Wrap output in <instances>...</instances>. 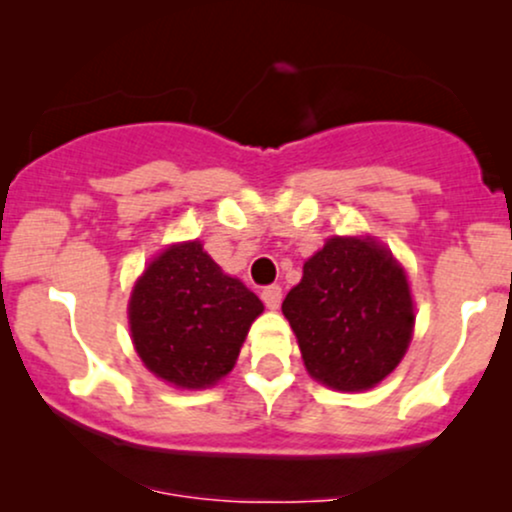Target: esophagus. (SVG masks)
<instances>
[{
	"mask_svg": "<svg viewBox=\"0 0 512 512\" xmlns=\"http://www.w3.org/2000/svg\"><path fill=\"white\" fill-rule=\"evenodd\" d=\"M281 296H284V293H281V286H276V284L267 286V289H262V301H264V305H267L269 310L279 308Z\"/></svg>",
	"mask_w": 512,
	"mask_h": 512,
	"instance_id": "esophagus-1",
	"label": "esophagus"
}]
</instances>
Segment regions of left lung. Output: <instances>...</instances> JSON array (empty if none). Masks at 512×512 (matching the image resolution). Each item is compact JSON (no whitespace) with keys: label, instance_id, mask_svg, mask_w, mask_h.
Here are the masks:
<instances>
[{"label":"left lung","instance_id":"1","mask_svg":"<svg viewBox=\"0 0 512 512\" xmlns=\"http://www.w3.org/2000/svg\"><path fill=\"white\" fill-rule=\"evenodd\" d=\"M281 310L308 373L342 392H363L385 380L414 332L407 274L370 236L327 238L303 264L301 284Z\"/></svg>","mask_w":512,"mask_h":512}]
</instances>
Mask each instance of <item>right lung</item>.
<instances>
[{
	"mask_svg": "<svg viewBox=\"0 0 512 512\" xmlns=\"http://www.w3.org/2000/svg\"><path fill=\"white\" fill-rule=\"evenodd\" d=\"M264 305L243 281L223 274L199 240L154 257L129 298V330L144 366L170 385L202 390L236 366Z\"/></svg>",
	"mask_w": 512,
	"mask_h": 512,
	"instance_id": "right-lung-1",
	"label": "right lung"
}]
</instances>
